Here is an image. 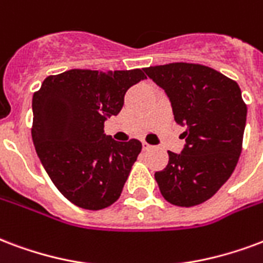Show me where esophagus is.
<instances>
[{
	"instance_id": "34e87169",
	"label": "esophagus",
	"mask_w": 263,
	"mask_h": 263,
	"mask_svg": "<svg viewBox=\"0 0 263 263\" xmlns=\"http://www.w3.org/2000/svg\"><path fill=\"white\" fill-rule=\"evenodd\" d=\"M142 147H143V151H149V149H151V145H149V143H147V142H142Z\"/></svg>"
}]
</instances>
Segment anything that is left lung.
Listing matches in <instances>:
<instances>
[{
  "label": "left lung",
  "instance_id": "obj_1",
  "mask_svg": "<svg viewBox=\"0 0 263 263\" xmlns=\"http://www.w3.org/2000/svg\"><path fill=\"white\" fill-rule=\"evenodd\" d=\"M164 89L185 146L168 152L166 168L155 173L163 198L190 208L208 201L233 174L242 149L247 106L235 81L201 64L173 62L145 68Z\"/></svg>",
  "mask_w": 263,
  "mask_h": 263
}]
</instances>
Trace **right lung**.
<instances>
[{
	"instance_id": "add662e5",
	"label": "right lung",
	"mask_w": 263,
	"mask_h": 263,
	"mask_svg": "<svg viewBox=\"0 0 263 263\" xmlns=\"http://www.w3.org/2000/svg\"><path fill=\"white\" fill-rule=\"evenodd\" d=\"M143 69H69L44 79L32 100V139L54 185L73 205L100 211L120 198L142 151L138 139L117 142L104 121L124 106Z\"/></svg>"
}]
</instances>
